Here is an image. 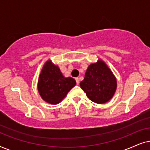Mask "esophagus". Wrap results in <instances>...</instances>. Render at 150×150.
Segmentation results:
<instances>
[{
  "label": "esophagus",
  "instance_id": "obj_1",
  "mask_svg": "<svg viewBox=\"0 0 150 150\" xmlns=\"http://www.w3.org/2000/svg\"><path fill=\"white\" fill-rule=\"evenodd\" d=\"M75 81H76L77 84L78 85L79 83V78H78V77H76V78H75Z\"/></svg>",
  "mask_w": 150,
  "mask_h": 150
}]
</instances>
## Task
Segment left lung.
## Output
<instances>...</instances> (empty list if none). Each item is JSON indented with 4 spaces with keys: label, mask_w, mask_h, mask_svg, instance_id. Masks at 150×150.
Wrapping results in <instances>:
<instances>
[{
    "label": "left lung",
    "mask_w": 150,
    "mask_h": 150,
    "mask_svg": "<svg viewBox=\"0 0 150 150\" xmlns=\"http://www.w3.org/2000/svg\"><path fill=\"white\" fill-rule=\"evenodd\" d=\"M80 86L92 101L104 103L115 94L117 81L110 69L103 61L99 60L88 68Z\"/></svg>",
    "instance_id": "left-lung-1"
}]
</instances>
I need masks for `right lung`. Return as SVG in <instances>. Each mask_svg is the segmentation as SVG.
Listing matches in <instances>:
<instances>
[{"mask_svg":"<svg viewBox=\"0 0 150 150\" xmlns=\"http://www.w3.org/2000/svg\"><path fill=\"white\" fill-rule=\"evenodd\" d=\"M75 84V79L72 77L66 78L58 67L51 61H47L40 75L38 88L44 100L51 104H57Z\"/></svg>","mask_w":150,"mask_h":150,"instance_id":"add662e5","label":"right lung"}]
</instances>
